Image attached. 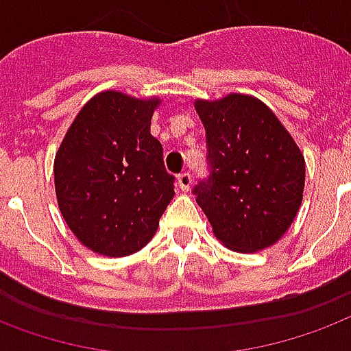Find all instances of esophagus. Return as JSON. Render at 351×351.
<instances>
[{"instance_id": "1", "label": "esophagus", "mask_w": 351, "mask_h": 351, "mask_svg": "<svg viewBox=\"0 0 351 351\" xmlns=\"http://www.w3.org/2000/svg\"><path fill=\"white\" fill-rule=\"evenodd\" d=\"M178 188L182 191H189V188H191V175L189 173H180L178 175Z\"/></svg>"}]
</instances>
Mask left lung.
Masks as SVG:
<instances>
[{"mask_svg": "<svg viewBox=\"0 0 351 351\" xmlns=\"http://www.w3.org/2000/svg\"><path fill=\"white\" fill-rule=\"evenodd\" d=\"M195 110L206 130L212 173L193 193L214 236L238 253L274 245L303 201V152L255 96L230 93L219 100H195Z\"/></svg>", "mask_w": 351, "mask_h": 351, "instance_id": "obj_1", "label": "left lung"}]
</instances>
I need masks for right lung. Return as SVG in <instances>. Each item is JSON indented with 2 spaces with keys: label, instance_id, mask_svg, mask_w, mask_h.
Here are the masks:
<instances>
[{
  "label": "right lung",
  "instance_id": "obj_1",
  "mask_svg": "<svg viewBox=\"0 0 351 351\" xmlns=\"http://www.w3.org/2000/svg\"><path fill=\"white\" fill-rule=\"evenodd\" d=\"M160 104V96L102 90L80 110L56 152L61 215L98 255L126 256L145 247L175 197V176L150 134Z\"/></svg>",
  "mask_w": 351,
  "mask_h": 351
}]
</instances>
